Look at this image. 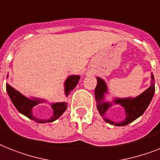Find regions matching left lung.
<instances>
[{
    "label": "left lung",
    "instance_id": "1",
    "mask_svg": "<svg viewBox=\"0 0 160 160\" xmlns=\"http://www.w3.org/2000/svg\"><path fill=\"white\" fill-rule=\"evenodd\" d=\"M97 85L95 89V98L96 107L99 113L105 122L114 126H126L130 122L142 116L150 105L154 94V78L151 73V84L147 89L137 97H127V98H113V101H106L105 95L108 94V88L105 80L97 77ZM113 104L121 105L125 110L126 118L119 123L113 122L106 118L105 113L107 110Z\"/></svg>",
    "mask_w": 160,
    "mask_h": 160
}]
</instances>
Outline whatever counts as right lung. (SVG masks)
I'll return each mask as SVG.
<instances>
[{"mask_svg":"<svg viewBox=\"0 0 160 160\" xmlns=\"http://www.w3.org/2000/svg\"><path fill=\"white\" fill-rule=\"evenodd\" d=\"M8 78V75H7ZM80 76L78 75H70L68 76V78H66L64 82V94L66 96H68V94L74 89L75 87L78 83ZM6 91L10 96L12 103L14 104V107L16 108L17 110L20 113L23 114L24 116L28 117L30 119L33 120L37 122L40 123H45V122H51L55 121L56 119L63 114L67 109L68 103L67 102H56L51 104V107L53 109V115L48 119H41V118H36L32 114V108L40 103L47 102V101L38 98H28L25 96L22 95L19 92L16 91L11 86L6 83Z\"/></svg>","mask_w":160,"mask_h":160,"instance_id":"obj_1","label":"right lung"}]
</instances>
